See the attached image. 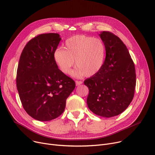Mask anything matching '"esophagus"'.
<instances>
[{"instance_id":"esophagus-1","label":"esophagus","mask_w":155,"mask_h":155,"mask_svg":"<svg viewBox=\"0 0 155 155\" xmlns=\"http://www.w3.org/2000/svg\"><path fill=\"white\" fill-rule=\"evenodd\" d=\"M82 84V82L81 81H76V86H79Z\"/></svg>"}]
</instances>
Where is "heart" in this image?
I'll return each instance as SVG.
<instances>
[{
	"mask_svg": "<svg viewBox=\"0 0 155 155\" xmlns=\"http://www.w3.org/2000/svg\"><path fill=\"white\" fill-rule=\"evenodd\" d=\"M64 48H57L53 58L59 70L65 74L70 73L74 60L77 66L73 74L75 76H93L104 64L105 46L99 38L76 35L66 41Z\"/></svg>",
	"mask_w": 155,
	"mask_h": 155,
	"instance_id": "obj_1",
	"label": "heart"
}]
</instances>
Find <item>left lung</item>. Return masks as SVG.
Here are the masks:
<instances>
[{
    "label": "left lung",
    "mask_w": 155,
    "mask_h": 155,
    "mask_svg": "<svg viewBox=\"0 0 155 155\" xmlns=\"http://www.w3.org/2000/svg\"><path fill=\"white\" fill-rule=\"evenodd\" d=\"M106 57L99 72L84 81L89 92V109L97 115L110 118L122 113L132 102L136 86L134 61L125 45L110 31L99 34Z\"/></svg>",
    "instance_id": "left-lung-1"
}]
</instances>
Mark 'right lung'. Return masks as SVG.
<instances>
[{
    "label": "right lung",
    "mask_w": 155,
    "mask_h": 155,
    "mask_svg": "<svg viewBox=\"0 0 155 155\" xmlns=\"http://www.w3.org/2000/svg\"><path fill=\"white\" fill-rule=\"evenodd\" d=\"M61 40L58 33L39 35L27 43L20 57L16 79L19 97L27 113L39 121H50L61 115L76 87L54 60Z\"/></svg>",
    "instance_id": "right-lung-1"
}]
</instances>
